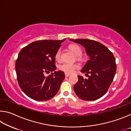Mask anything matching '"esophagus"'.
<instances>
[{"label":"esophagus","instance_id":"esophagus-1","mask_svg":"<svg viewBox=\"0 0 131 131\" xmlns=\"http://www.w3.org/2000/svg\"><path fill=\"white\" fill-rule=\"evenodd\" d=\"M70 75V74H67V73H65V77H68V76H69Z\"/></svg>","mask_w":131,"mask_h":131}]
</instances>
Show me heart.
<instances>
[{
    "label": "heart",
    "instance_id": "b5f03b06",
    "mask_svg": "<svg viewBox=\"0 0 131 131\" xmlns=\"http://www.w3.org/2000/svg\"><path fill=\"white\" fill-rule=\"evenodd\" d=\"M69 49L73 52V54L77 57V58L79 59H81L82 58L81 55L82 54V51L81 48L80 47L79 45L77 44H72L69 46ZM61 53L62 50L61 48H59L57 50V51L55 53V58L57 61H60L61 58ZM78 68V66L75 64H70V63H64L61 64L59 66V70L62 71V72H65V73L67 74H72L73 73L76 69Z\"/></svg>",
    "mask_w": 131,
    "mask_h": 131
}]
</instances>
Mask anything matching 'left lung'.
Wrapping results in <instances>:
<instances>
[{
	"label": "left lung",
	"mask_w": 131,
	"mask_h": 131,
	"mask_svg": "<svg viewBox=\"0 0 131 131\" xmlns=\"http://www.w3.org/2000/svg\"><path fill=\"white\" fill-rule=\"evenodd\" d=\"M70 40L84 46L90 57L81 70L88 78L77 76L79 80L74 86V92L84 101L98 99L107 92L113 81L117 69L115 57L105 46L98 41L89 39Z\"/></svg>",
	"instance_id": "obj_1"
}]
</instances>
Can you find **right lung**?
I'll list each match as a JSON object with an SVG mask.
<instances>
[{
  "instance_id": "add662e5",
  "label": "right lung",
  "mask_w": 131,
  "mask_h": 131,
  "mask_svg": "<svg viewBox=\"0 0 131 131\" xmlns=\"http://www.w3.org/2000/svg\"><path fill=\"white\" fill-rule=\"evenodd\" d=\"M65 40H44L31 43L21 49L15 61V71L22 91L37 101H48L58 92L65 73L55 71V55ZM54 71L45 77L44 72Z\"/></svg>"
}]
</instances>
